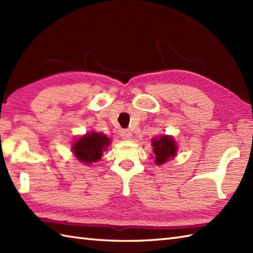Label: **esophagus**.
Masks as SVG:
<instances>
[{
	"mask_svg": "<svg viewBox=\"0 0 253 253\" xmlns=\"http://www.w3.org/2000/svg\"><path fill=\"white\" fill-rule=\"evenodd\" d=\"M121 136L124 139H130L132 135H131V132L128 130V129H122L121 130Z\"/></svg>",
	"mask_w": 253,
	"mask_h": 253,
	"instance_id": "obj_1",
	"label": "esophagus"
}]
</instances>
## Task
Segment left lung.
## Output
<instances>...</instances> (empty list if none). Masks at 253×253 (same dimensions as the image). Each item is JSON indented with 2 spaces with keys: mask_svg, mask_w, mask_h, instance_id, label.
Listing matches in <instances>:
<instances>
[{
  "mask_svg": "<svg viewBox=\"0 0 253 253\" xmlns=\"http://www.w3.org/2000/svg\"><path fill=\"white\" fill-rule=\"evenodd\" d=\"M152 147L155 154V163L158 165L164 164L176 155L177 147L171 137L161 136L160 138H154L152 140Z\"/></svg>",
  "mask_w": 253,
  "mask_h": 253,
  "instance_id": "obj_1",
  "label": "left lung"
}]
</instances>
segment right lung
I'll list each match as a JSON object with an SVG mask.
<instances>
[{
	"label": "right lung",
	"instance_id": "add662e5",
	"mask_svg": "<svg viewBox=\"0 0 253 253\" xmlns=\"http://www.w3.org/2000/svg\"><path fill=\"white\" fill-rule=\"evenodd\" d=\"M110 144V138L104 133L91 132L89 135L79 138L74 144V153L79 161L90 164L101 160L102 152L106 150Z\"/></svg>",
	"mask_w": 253,
	"mask_h": 253
}]
</instances>
